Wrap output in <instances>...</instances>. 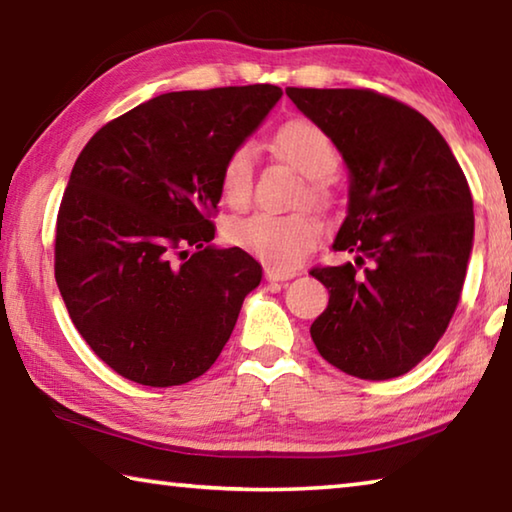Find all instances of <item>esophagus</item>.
Listing matches in <instances>:
<instances>
[{
    "label": "esophagus",
    "instance_id": "34e87169",
    "mask_svg": "<svg viewBox=\"0 0 512 512\" xmlns=\"http://www.w3.org/2000/svg\"><path fill=\"white\" fill-rule=\"evenodd\" d=\"M264 277L268 282H287L291 277H296V271L291 268H275V266H266L264 268Z\"/></svg>",
    "mask_w": 512,
    "mask_h": 512
}]
</instances>
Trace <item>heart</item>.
I'll list each match as a JSON object with an SVG mask.
<instances>
[{"label":"heart","instance_id":"1","mask_svg":"<svg viewBox=\"0 0 512 512\" xmlns=\"http://www.w3.org/2000/svg\"><path fill=\"white\" fill-rule=\"evenodd\" d=\"M275 149L293 169L307 178L300 198L311 203H323L327 198L325 176L336 169L339 155L332 140L316 124L305 119H293L277 128ZM255 149L239 144L228 153L221 167V192L230 205L241 207L253 192ZM228 244L248 250L262 262L275 268H291L305 257L320 239V223L309 212H250L235 216L225 223Z\"/></svg>","mask_w":512,"mask_h":512}]
</instances>
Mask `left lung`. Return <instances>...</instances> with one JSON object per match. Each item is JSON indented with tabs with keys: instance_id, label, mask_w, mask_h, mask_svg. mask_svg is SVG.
Here are the masks:
<instances>
[{
	"instance_id": "8db88e82",
	"label": "left lung",
	"mask_w": 512,
	"mask_h": 512,
	"mask_svg": "<svg viewBox=\"0 0 512 512\" xmlns=\"http://www.w3.org/2000/svg\"><path fill=\"white\" fill-rule=\"evenodd\" d=\"M287 97L350 169L348 216L332 248L354 262L311 268L329 291L311 339L352 377H400L436 348L461 300L470 185L445 137L402 101L348 88H287Z\"/></svg>"
}]
</instances>
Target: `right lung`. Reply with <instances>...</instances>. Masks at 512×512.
Instances as JSON below:
<instances>
[{"label": "right lung", "mask_w": 512, "mask_h": 512, "mask_svg": "<svg viewBox=\"0 0 512 512\" xmlns=\"http://www.w3.org/2000/svg\"><path fill=\"white\" fill-rule=\"evenodd\" d=\"M280 97L266 83L160 94L108 121L76 158L56 282L85 343L121 377L187 384L228 343L262 266L214 248L210 219L225 158Z\"/></svg>", "instance_id": "right-lung-1"}]
</instances>
